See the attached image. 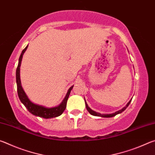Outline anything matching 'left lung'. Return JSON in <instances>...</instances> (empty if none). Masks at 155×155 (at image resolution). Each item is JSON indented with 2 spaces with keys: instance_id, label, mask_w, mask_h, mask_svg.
<instances>
[{
  "instance_id": "1",
  "label": "left lung",
  "mask_w": 155,
  "mask_h": 155,
  "mask_svg": "<svg viewBox=\"0 0 155 155\" xmlns=\"http://www.w3.org/2000/svg\"><path fill=\"white\" fill-rule=\"evenodd\" d=\"M131 100H132V99H131ZM131 100L129 102H128L127 105H126V107H124V108L122 109L121 110H119L118 111H116V112H115V113H114V114H100V113L94 111H93L92 109H91L90 107H88L87 104V103H86V102H85V107H86V109H87V110L89 111V113H90L91 115H94V116H100V117H111L115 116V115L120 114V113H122V111H124V110L127 108L128 106L129 105V104L131 102Z\"/></svg>"
}]
</instances>
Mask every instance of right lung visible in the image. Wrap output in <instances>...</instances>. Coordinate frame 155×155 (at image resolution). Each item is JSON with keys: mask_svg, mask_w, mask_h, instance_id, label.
Masks as SVG:
<instances>
[{"mask_svg": "<svg viewBox=\"0 0 155 155\" xmlns=\"http://www.w3.org/2000/svg\"><path fill=\"white\" fill-rule=\"evenodd\" d=\"M27 47L28 46H27V47L22 51V53H21L20 56L19 61H18V65L16 69V83L18 97H19L21 103L26 107V108L28 109V111H29L31 114L35 115V116L41 117L46 119L58 117L63 114V112L64 111V110L66 108L67 101L68 99V97L70 96V91H71L73 86H72V87L68 90V93L66 94V96H65V98L64 99V101H63L62 103L57 107H52V108H47V107H45L44 106L33 103L32 102L28 99L27 94H25V91L23 90L22 85H21L20 77V67L21 61H22V59L23 54L25 53L26 50L27 49Z\"/></svg>", "mask_w": 155, "mask_h": 155, "instance_id": "right-lung-1", "label": "right lung"}]
</instances>
